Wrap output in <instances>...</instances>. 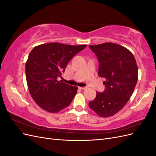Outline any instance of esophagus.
I'll return each instance as SVG.
<instances>
[{
  "label": "esophagus",
  "instance_id": "34e87169",
  "mask_svg": "<svg viewBox=\"0 0 156 156\" xmlns=\"http://www.w3.org/2000/svg\"><path fill=\"white\" fill-rule=\"evenodd\" d=\"M79 88H80V89H81V90H85V89H87V87H79Z\"/></svg>",
  "mask_w": 156,
  "mask_h": 156
}]
</instances>
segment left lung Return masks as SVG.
I'll list each match as a JSON object with an SVG mask.
<instances>
[{"mask_svg":"<svg viewBox=\"0 0 156 156\" xmlns=\"http://www.w3.org/2000/svg\"><path fill=\"white\" fill-rule=\"evenodd\" d=\"M98 58V75L106 81L105 90L96 92L90 108L101 117L115 115L133 94L138 80V67L133 55L123 46L112 43L90 45Z\"/></svg>","mask_w":156,"mask_h":156,"instance_id":"8db88e82","label":"left lung"}]
</instances>
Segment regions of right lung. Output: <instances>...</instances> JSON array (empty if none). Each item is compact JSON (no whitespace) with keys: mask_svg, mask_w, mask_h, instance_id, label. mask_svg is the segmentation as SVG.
Segmentation results:
<instances>
[{"mask_svg":"<svg viewBox=\"0 0 156 156\" xmlns=\"http://www.w3.org/2000/svg\"><path fill=\"white\" fill-rule=\"evenodd\" d=\"M86 47L49 43L31 51L25 64L27 85L33 100L43 109L56 113L72 103L77 87L56 79L64 72L69 60Z\"/></svg>","mask_w":156,"mask_h":156,"instance_id":"obj_1","label":"right lung"}]
</instances>
